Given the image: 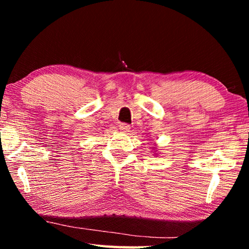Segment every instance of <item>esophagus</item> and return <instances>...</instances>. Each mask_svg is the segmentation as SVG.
Segmentation results:
<instances>
[{"label":"esophagus","instance_id":"esophagus-1","mask_svg":"<svg viewBox=\"0 0 249 249\" xmlns=\"http://www.w3.org/2000/svg\"><path fill=\"white\" fill-rule=\"evenodd\" d=\"M120 129L121 130H128V129H130V127H129L128 124L122 123V124H120Z\"/></svg>","mask_w":249,"mask_h":249}]
</instances>
